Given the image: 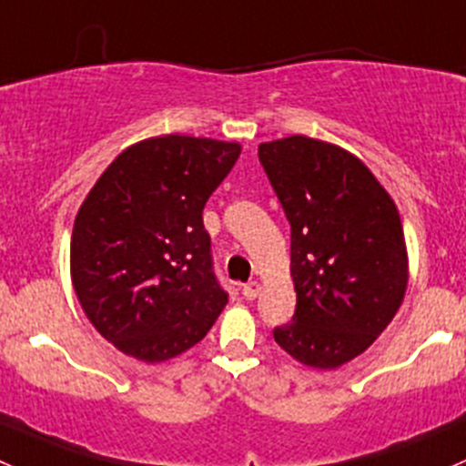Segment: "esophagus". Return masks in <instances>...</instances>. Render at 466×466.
<instances>
[{
  "label": "esophagus",
  "mask_w": 466,
  "mask_h": 466,
  "mask_svg": "<svg viewBox=\"0 0 466 466\" xmlns=\"http://www.w3.org/2000/svg\"><path fill=\"white\" fill-rule=\"evenodd\" d=\"M243 298L246 299H255L257 295H259V290H261V286H259V281H248V284H243Z\"/></svg>",
  "instance_id": "1"
}]
</instances>
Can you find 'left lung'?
I'll list each match as a JSON object with an SVG mask.
<instances>
[{
	"instance_id": "obj_1",
	"label": "left lung",
	"mask_w": 466,
	"mask_h": 466,
	"mask_svg": "<svg viewBox=\"0 0 466 466\" xmlns=\"http://www.w3.org/2000/svg\"><path fill=\"white\" fill-rule=\"evenodd\" d=\"M290 223L293 320L275 342L307 368L336 370L392 322L408 289V252L394 200L350 150L293 135L259 144Z\"/></svg>"
}]
</instances>
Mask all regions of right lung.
Listing matches in <instances>:
<instances>
[{
	"label": "right lung",
	"mask_w": 466,
	"mask_h": 466,
	"mask_svg": "<svg viewBox=\"0 0 466 466\" xmlns=\"http://www.w3.org/2000/svg\"><path fill=\"white\" fill-rule=\"evenodd\" d=\"M241 144L162 135L119 153L74 220L72 284L106 340L144 363L200 342L228 304L211 268L207 198Z\"/></svg>",
	"instance_id": "right-lung-1"
}]
</instances>
